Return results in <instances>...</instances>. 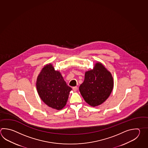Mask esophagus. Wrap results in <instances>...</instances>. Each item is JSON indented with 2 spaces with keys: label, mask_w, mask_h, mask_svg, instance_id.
<instances>
[{
  "label": "esophagus",
  "mask_w": 148,
  "mask_h": 148,
  "mask_svg": "<svg viewBox=\"0 0 148 148\" xmlns=\"http://www.w3.org/2000/svg\"><path fill=\"white\" fill-rule=\"evenodd\" d=\"M73 90L74 91V92H76V91H77V90H78V88L77 87V86H75V87H73Z\"/></svg>",
  "instance_id": "1"
}]
</instances>
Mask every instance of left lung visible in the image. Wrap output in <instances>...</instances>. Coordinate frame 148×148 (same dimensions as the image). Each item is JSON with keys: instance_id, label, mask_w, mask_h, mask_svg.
<instances>
[{"instance_id": "left-lung-1", "label": "left lung", "mask_w": 148, "mask_h": 148, "mask_svg": "<svg viewBox=\"0 0 148 148\" xmlns=\"http://www.w3.org/2000/svg\"><path fill=\"white\" fill-rule=\"evenodd\" d=\"M114 86L111 73L100 62L93 69L85 73L84 81L79 90L85 101L93 107L104 102L111 93Z\"/></svg>"}]
</instances>
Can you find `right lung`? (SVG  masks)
<instances>
[{
  "label": "right lung",
  "mask_w": 148,
  "mask_h": 148,
  "mask_svg": "<svg viewBox=\"0 0 148 148\" xmlns=\"http://www.w3.org/2000/svg\"><path fill=\"white\" fill-rule=\"evenodd\" d=\"M36 88L40 98L52 109L60 110L66 104L72 88L60 73L51 63L46 64L37 76Z\"/></svg>",
  "instance_id": "1"
}]
</instances>
